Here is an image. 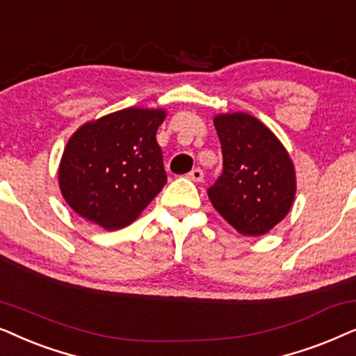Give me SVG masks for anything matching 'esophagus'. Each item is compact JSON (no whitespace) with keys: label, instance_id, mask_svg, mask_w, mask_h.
<instances>
[{"label":"esophagus","instance_id":"obj_1","mask_svg":"<svg viewBox=\"0 0 356 356\" xmlns=\"http://www.w3.org/2000/svg\"><path fill=\"white\" fill-rule=\"evenodd\" d=\"M187 177L191 179V181H193V182H202L203 181V170L200 168L192 169L191 172L187 174Z\"/></svg>","mask_w":356,"mask_h":356}]
</instances>
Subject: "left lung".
I'll return each instance as SVG.
<instances>
[{
	"instance_id": "left-lung-1",
	"label": "left lung",
	"mask_w": 356,
	"mask_h": 356,
	"mask_svg": "<svg viewBox=\"0 0 356 356\" xmlns=\"http://www.w3.org/2000/svg\"><path fill=\"white\" fill-rule=\"evenodd\" d=\"M222 172L208 188L216 211L244 236H262L293 205L295 168L280 140L248 113L215 117Z\"/></svg>"
}]
</instances>
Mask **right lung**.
I'll return each mask as SVG.
<instances>
[{
	"label": "right lung",
	"mask_w": 356,
	"mask_h": 356,
	"mask_svg": "<svg viewBox=\"0 0 356 356\" xmlns=\"http://www.w3.org/2000/svg\"><path fill=\"white\" fill-rule=\"evenodd\" d=\"M164 111L123 108L83 125L60 163L66 203L88 221L120 229L136 220L168 182L156 131Z\"/></svg>",
	"instance_id": "1"
}]
</instances>
